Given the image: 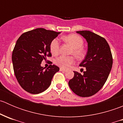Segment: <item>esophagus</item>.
<instances>
[{"label":"esophagus","mask_w":123,"mask_h":123,"mask_svg":"<svg viewBox=\"0 0 123 123\" xmlns=\"http://www.w3.org/2000/svg\"><path fill=\"white\" fill-rule=\"evenodd\" d=\"M60 71H62V72H66V70L65 69L62 68H60Z\"/></svg>","instance_id":"34e87169"}]
</instances>
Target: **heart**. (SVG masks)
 <instances>
[{"mask_svg": "<svg viewBox=\"0 0 123 123\" xmlns=\"http://www.w3.org/2000/svg\"><path fill=\"white\" fill-rule=\"evenodd\" d=\"M63 39L69 43L73 47L71 54H73L78 59H81L85 55V50L82 48L84 41L82 37L77 34H70L65 36ZM50 50L52 54L56 55L59 52V42L58 38H55L52 40L50 44ZM75 62V59L73 56H60L55 61L57 65L62 68H68L69 67Z\"/></svg>", "mask_w": 123, "mask_h": 123, "instance_id": "b5f03b06", "label": "heart"}]
</instances>
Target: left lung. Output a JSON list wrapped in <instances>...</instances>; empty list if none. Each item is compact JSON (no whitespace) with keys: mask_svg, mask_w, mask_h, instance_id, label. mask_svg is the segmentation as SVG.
Wrapping results in <instances>:
<instances>
[{"mask_svg":"<svg viewBox=\"0 0 123 123\" xmlns=\"http://www.w3.org/2000/svg\"><path fill=\"white\" fill-rule=\"evenodd\" d=\"M87 43V52L80 66L86 68L81 75L74 71L68 85L72 91L81 97H89L100 90L106 82L112 66V56L106 40L90 31H79Z\"/></svg>","mask_w":123,"mask_h":123,"instance_id":"obj_1","label":"left lung"}]
</instances>
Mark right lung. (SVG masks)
<instances>
[{"label":"right lung","mask_w":123,"mask_h":123,"mask_svg":"<svg viewBox=\"0 0 123 123\" xmlns=\"http://www.w3.org/2000/svg\"><path fill=\"white\" fill-rule=\"evenodd\" d=\"M61 32L38 28L23 33L17 40L12 55L15 75L27 92L38 94L46 90L59 68L50 65L41 66L47 56H51L50 44Z\"/></svg>","instance_id":"add662e5"}]
</instances>
